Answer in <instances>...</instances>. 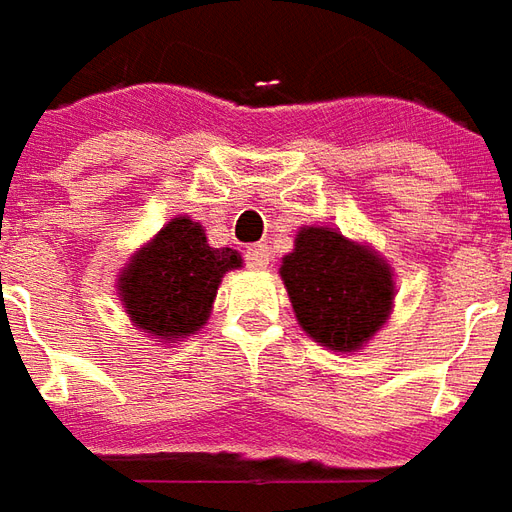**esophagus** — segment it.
Instances as JSON below:
<instances>
[{"instance_id": "1", "label": "esophagus", "mask_w": 512, "mask_h": 512, "mask_svg": "<svg viewBox=\"0 0 512 512\" xmlns=\"http://www.w3.org/2000/svg\"><path fill=\"white\" fill-rule=\"evenodd\" d=\"M245 259H248V267H253V270H267L270 267V250H267V245H250L245 250Z\"/></svg>"}]
</instances>
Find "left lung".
<instances>
[{"label":"left lung","mask_w":512,"mask_h":512,"mask_svg":"<svg viewBox=\"0 0 512 512\" xmlns=\"http://www.w3.org/2000/svg\"><path fill=\"white\" fill-rule=\"evenodd\" d=\"M278 273L301 329L331 351L362 348L387 323L396 298L390 264L323 225L298 231Z\"/></svg>","instance_id":"1"}]
</instances>
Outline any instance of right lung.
Wrapping results in <instances>:
<instances>
[{
	"instance_id": "right-lung-1",
	"label": "right lung",
	"mask_w": 512,
	"mask_h": 512,
	"mask_svg": "<svg viewBox=\"0 0 512 512\" xmlns=\"http://www.w3.org/2000/svg\"><path fill=\"white\" fill-rule=\"evenodd\" d=\"M236 267V250L211 248L200 222L175 217L133 253L116 290L133 326L169 343L206 326L222 276Z\"/></svg>"
}]
</instances>
